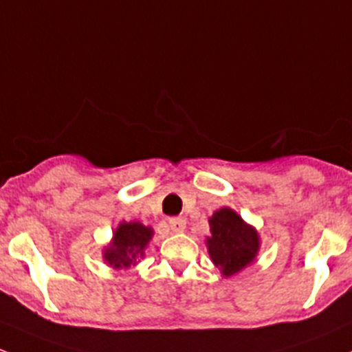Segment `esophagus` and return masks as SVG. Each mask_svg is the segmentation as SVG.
Wrapping results in <instances>:
<instances>
[{
	"label": "esophagus",
	"instance_id": "34e87169",
	"mask_svg": "<svg viewBox=\"0 0 352 352\" xmlns=\"http://www.w3.org/2000/svg\"><path fill=\"white\" fill-rule=\"evenodd\" d=\"M186 224L187 223L184 217H172V219H168V226L173 232H182L186 229Z\"/></svg>",
	"mask_w": 352,
	"mask_h": 352
}]
</instances>
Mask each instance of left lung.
Listing matches in <instances>:
<instances>
[{
    "mask_svg": "<svg viewBox=\"0 0 352 352\" xmlns=\"http://www.w3.org/2000/svg\"><path fill=\"white\" fill-rule=\"evenodd\" d=\"M210 238L207 248L214 265L224 276H231L254 260L260 248L258 232L232 209L223 207L209 219Z\"/></svg>",
    "mask_w": 352,
    "mask_h": 352,
    "instance_id": "obj_1",
    "label": "left lung"
}]
</instances>
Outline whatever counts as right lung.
<instances>
[{
  "label": "right lung",
  "instance_id": "add662e5",
  "mask_svg": "<svg viewBox=\"0 0 352 352\" xmlns=\"http://www.w3.org/2000/svg\"><path fill=\"white\" fill-rule=\"evenodd\" d=\"M151 234L153 231L140 223H121L114 232L113 246L104 251V260L113 268H129L143 254Z\"/></svg>",
  "mask_w": 352,
  "mask_h": 352
}]
</instances>
